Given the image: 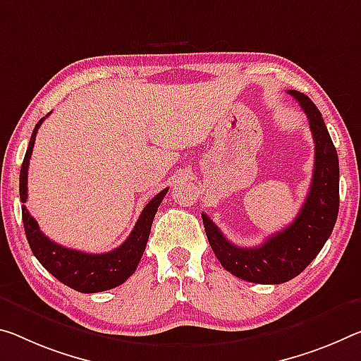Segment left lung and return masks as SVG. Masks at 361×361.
<instances>
[{
	"label": "left lung",
	"mask_w": 361,
	"mask_h": 361,
	"mask_svg": "<svg viewBox=\"0 0 361 361\" xmlns=\"http://www.w3.org/2000/svg\"><path fill=\"white\" fill-rule=\"evenodd\" d=\"M288 93L307 114L314 141L313 178L299 215L257 247H239L202 214L205 234L221 267L249 283L281 284L300 274L323 249L339 214V159L322 112L300 91Z\"/></svg>",
	"instance_id": "obj_1"
}]
</instances>
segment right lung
I'll list each match as a JSON object with an SVG mask.
<instances>
[{"label": "right lung", "instance_id": "1", "mask_svg": "<svg viewBox=\"0 0 361 361\" xmlns=\"http://www.w3.org/2000/svg\"><path fill=\"white\" fill-rule=\"evenodd\" d=\"M49 116V114H48ZM47 116V117H48ZM43 117L35 125L30 142H28L24 162L20 167V180H19V192L20 202L27 201V173L28 164H30L33 145H35L37 131L39 125L43 123ZM167 188L154 196L145 209L133 231L125 239L122 245L106 254H87L82 250L68 249L64 245L51 241L48 236L39 231L38 223L28 214L25 205H22V221H24L25 236L30 244V249L37 260L53 274L56 279L64 283L68 288L78 290V293L93 294L117 288L135 273L136 267L145 254L147 239H149L152 220L156 216L157 207L167 194Z\"/></svg>", "mask_w": 361, "mask_h": 361}]
</instances>
